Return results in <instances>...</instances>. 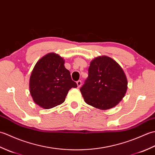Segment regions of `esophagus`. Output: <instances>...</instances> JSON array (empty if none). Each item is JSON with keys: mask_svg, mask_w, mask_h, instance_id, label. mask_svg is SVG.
Here are the masks:
<instances>
[{"mask_svg": "<svg viewBox=\"0 0 155 155\" xmlns=\"http://www.w3.org/2000/svg\"><path fill=\"white\" fill-rule=\"evenodd\" d=\"M77 84L78 88H80V87H81V85H82V82H81V81H78L77 82Z\"/></svg>", "mask_w": 155, "mask_h": 155, "instance_id": "34e87169", "label": "esophagus"}]
</instances>
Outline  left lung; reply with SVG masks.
Returning <instances> with one entry per match:
<instances>
[{"mask_svg":"<svg viewBox=\"0 0 155 155\" xmlns=\"http://www.w3.org/2000/svg\"><path fill=\"white\" fill-rule=\"evenodd\" d=\"M127 84L126 74L118 62L107 56H99L91 61L88 78L80 91L87 104L107 110L123 99Z\"/></svg>","mask_w":155,"mask_h":155,"instance_id":"8db88e82","label":"left lung"}]
</instances>
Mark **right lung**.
I'll return each mask as SVG.
<instances>
[{
	"label": "right lung",
	"mask_w": 155,
	"mask_h": 155,
	"mask_svg": "<svg viewBox=\"0 0 155 155\" xmlns=\"http://www.w3.org/2000/svg\"><path fill=\"white\" fill-rule=\"evenodd\" d=\"M60 55L51 52L39 59L32 70L29 89L35 103L49 109L64 103L68 91L77 88Z\"/></svg>",
	"instance_id": "right-lung-1"
}]
</instances>
